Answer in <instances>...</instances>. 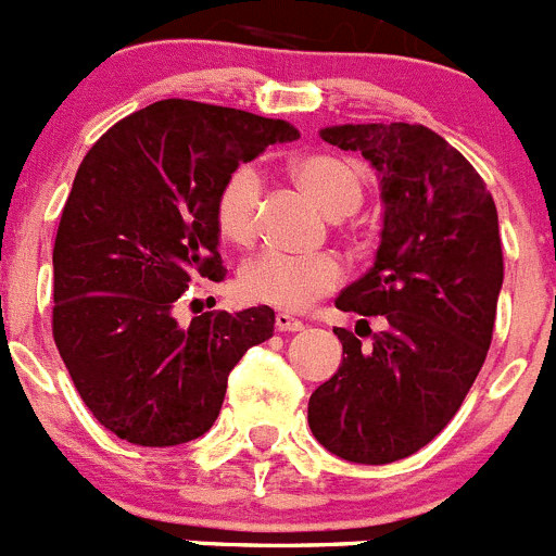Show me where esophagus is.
<instances>
[{
	"label": "esophagus",
	"mask_w": 556,
	"mask_h": 556,
	"mask_svg": "<svg viewBox=\"0 0 556 556\" xmlns=\"http://www.w3.org/2000/svg\"><path fill=\"white\" fill-rule=\"evenodd\" d=\"M275 328H278V331H303V323L298 320V317H292V314L278 312L275 314Z\"/></svg>",
	"instance_id": "1"
}]
</instances>
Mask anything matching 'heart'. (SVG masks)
Segmentation results:
<instances>
[{
  "label": "heart",
  "mask_w": 556,
  "mask_h": 556,
  "mask_svg": "<svg viewBox=\"0 0 556 556\" xmlns=\"http://www.w3.org/2000/svg\"><path fill=\"white\" fill-rule=\"evenodd\" d=\"M292 178L314 203L331 217H345L362 203V175L345 159L328 152H306L292 161ZM258 198L262 178L253 166H239L223 180L214 198V225L228 244H250L258 230ZM342 281V264L333 255L262 253L250 258L236 289L244 301L301 312L317 298L333 292Z\"/></svg>",
  "instance_id": "heart-1"
}]
</instances>
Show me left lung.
I'll return each instance as SVG.
<instances>
[{"label": "left lung", "instance_id": "1", "mask_svg": "<svg viewBox=\"0 0 556 556\" xmlns=\"http://www.w3.org/2000/svg\"><path fill=\"white\" fill-rule=\"evenodd\" d=\"M320 136L362 152L381 178L376 264L337 308L381 314L384 331L362 348L333 328L342 365L308 397V426L331 454L387 465L451 424L488 358L504 281L498 211L479 172L429 127L337 125Z\"/></svg>", "mask_w": 556, "mask_h": 556}]
</instances>
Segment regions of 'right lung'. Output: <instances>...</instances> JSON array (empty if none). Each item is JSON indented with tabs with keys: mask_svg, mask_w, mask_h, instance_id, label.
I'll list each match as a JSON object with an SVG mask.
<instances>
[{
	"mask_svg": "<svg viewBox=\"0 0 556 556\" xmlns=\"http://www.w3.org/2000/svg\"><path fill=\"white\" fill-rule=\"evenodd\" d=\"M289 122L161 100L86 152L58 225L52 337L83 404L132 445L166 448L214 426L244 351L273 337L269 306H175L200 278L223 281L214 198L239 164L294 141Z\"/></svg>",
	"mask_w": 556,
	"mask_h": 556,
	"instance_id": "obj_1",
	"label": "right lung"
}]
</instances>
